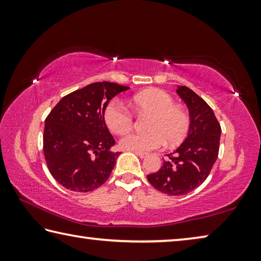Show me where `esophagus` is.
<instances>
[{
	"label": "esophagus",
	"mask_w": 261,
	"mask_h": 261,
	"mask_svg": "<svg viewBox=\"0 0 261 261\" xmlns=\"http://www.w3.org/2000/svg\"><path fill=\"white\" fill-rule=\"evenodd\" d=\"M134 153L136 154V155H138L139 158H145V156H146V153H144V152H136V151H134Z\"/></svg>",
	"instance_id": "34e87169"
}]
</instances>
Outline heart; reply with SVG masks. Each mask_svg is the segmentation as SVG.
<instances>
[{"instance_id":"obj_1","label":"heart","mask_w":261,"mask_h":261,"mask_svg":"<svg viewBox=\"0 0 261 261\" xmlns=\"http://www.w3.org/2000/svg\"><path fill=\"white\" fill-rule=\"evenodd\" d=\"M131 105L137 113L152 114L146 134L131 132L121 139V146L127 151L148 152L169 145H177L185 139L190 129L187 110L176 106L167 92L149 88L132 98ZM103 120L108 129L116 135L129 131L134 125L131 113L118 100H112L103 110Z\"/></svg>"}]
</instances>
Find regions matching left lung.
Wrapping results in <instances>:
<instances>
[{"mask_svg": "<svg viewBox=\"0 0 261 261\" xmlns=\"http://www.w3.org/2000/svg\"><path fill=\"white\" fill-rule=\"evenodd\" d=\"M176 93L189 109L188 137L156 173L147 175L153 188L168 196H183L204 182L218 159L221 136L214 112L199 95L187 86H177Z\"/></svg>", "mask_w": 261, "mask_h": 261, "instance_id": "1", "label": "left lung"}]
</instances>
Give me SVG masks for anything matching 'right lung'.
<instances>
[{"mask_svg": "<svg viewBox=\"0 0 261 261\" xmlns=\"http://www.w3.org/2000/svg\"><path fill=\"white\" fill-rule=\"evenodd\" d=\"M130 87L116 83L90 84L63 96L45 121L43 154L50 174L62 187L90 192L101 187L120 152L103 120L105 107Z\"/></svg>", "mask_w": 261, "mask_h": 261, "instance_id": "right-lung-1", "label": "right lung"}]
</instances>
